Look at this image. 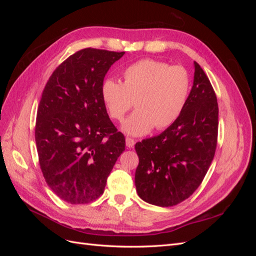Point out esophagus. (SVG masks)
Instances as JSON below:
<instances>
[{
    "instance_id": "esophagus-1",
    "label": "esophagus",
    "mask_w": 256,
    "mask_h": 256,
    "mask_svg": "<svg viewBox=\"0 0 256 256\" xmlns=\"http://www.w3.org/2000/svg\"><path fill=\"white\" fill-rule=\"evenodd\" d=\"M134 144H136V140H134V138H129V136L126 138V145L129 147V148H131V147H134Z\"/></svg>"
}]
</instances>
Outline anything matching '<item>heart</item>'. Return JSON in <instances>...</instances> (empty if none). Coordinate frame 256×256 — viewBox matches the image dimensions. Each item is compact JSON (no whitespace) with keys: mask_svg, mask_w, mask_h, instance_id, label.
Listing matches in <instances>:
<instances>
[{"mask_svg":"<svg viewBox=\"0 0 256 256\" xmlns=\"http://www.w3.org/2000/svg\"><path fill=\"white\" fill-rule=\"evenodd\" d=\"M122 82L106 79L100 95L111 118L122 120L136 102L138 110L124 122L122 130L143 136L166 129L182 115L190 92V76L182 66L145 58L124 69Z\"/></svg>","mask_w":256,"mask_h":256,"instance_id":"b5f03b06","label":"heart"}]
</instances>
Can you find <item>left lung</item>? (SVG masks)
<instances>
[{"label":"left lung","mask_w":256,"mask_h":256,"mask_svg":"<svg viewBox=\"0 0 256 256\" xmlns=\"http://www.w3.org/2000/svg\"><path fill=\"white\" fill-rule=\"evenodd\" d=\"M194 80L178 120L157 136L136 144V188L145 202L161 207L193 194L214 159L219 108L208 76L194 62Z\"/></svg>","instance_id":"8db88e82"}]
</instances>
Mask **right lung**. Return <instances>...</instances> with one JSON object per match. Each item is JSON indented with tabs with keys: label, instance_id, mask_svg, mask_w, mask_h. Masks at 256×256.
I'll use <instances>...</instances> for the list:
<instances>
[{
	"label": "right lung",
	"instance_id": "1",
	"mask_svg": "<svg viewBox=\"0 0 256 256\" xmlns=\"http://www.w3.org/2000/svg\"><path fill=\"white\" fill-rule=\"evenodd\" d=\"M125 52L85 48L66 58L44 88L35 141L46 182L69 204H88L104 191L108 176L125 150L104 106L100 88Z\"/></svg>",
	"mask_w": 256,
	"mask_h": 256
}]
</instances>
